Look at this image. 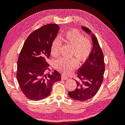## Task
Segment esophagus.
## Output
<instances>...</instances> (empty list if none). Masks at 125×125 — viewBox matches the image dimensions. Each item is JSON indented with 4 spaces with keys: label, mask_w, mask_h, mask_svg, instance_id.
<instances>
[{
    "label": "esophagus",
    "mask_w": 125,
    "mask_h": 125,
    "mask_svg": "<svg viewBox=\"0 0 125 125\" xmlns=\"http://www.w3.org/2000/svg\"><path fill=\"white\" fill-rule=\"evenodd\" d=\"M62 79H63V80H67L68 79V78L67 75H63V74L62 75Z\"/></svg>",
    "instance_id": "esophagus-1"
}]
</instances>
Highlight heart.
<instances>
[{
	"label": "heart",
	"instance_id": "1",
	"mask_svg": "<svg viewBox=\"0 0 125 125\" xmlns=\"http://www.w3.org/2000/svg\"><path fill=\"white\" fill-rule=\"evenodd\" d=\"M61 41L72 47V55L75 56L79 60L85 59L91 51L92 45L90 40L84 38V36L77 30L73 29L67 31ZM61 45V42L58 39L56 38L52 42L50 50L52 56L59 55ZM55 65L56 69L63 73L67 74L73 71L77 66L78 61L74 58H60L56 60Z\"/></svg>",
	"mask_w": 125,
	"mask_h": 125
}]
</instances>
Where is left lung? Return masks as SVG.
I'll return each instance as SVG.
<instances>
[{"mask_svg":"<svg viewBox=\"0 0 125 125\" xmlns=\"http://www.w3.org/2000/svg\"><path fill=\"white\" fill-rule=\"evenodd\" d=\"M82 29L91 34L93 48L88 58L78 70L77 88L68 92L69 96L75 100L87 101L93 97L99 91L103 80L105 63L103 52L95 35L85 26Z\"/></svg>","mask_w":125,"mask_h":125,"instance_id":"left-lung-1","label":"left lung"}]
</instances>
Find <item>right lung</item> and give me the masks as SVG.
Here are the masks:
<instances>
[{"label":"right lung","instance_id":"right-lung-1","mask_svg":"<svg viewBox=\"0 0 125 125\" xmlns=\"http://www.w3.org/2000/svg\"><path fill=\"white\" fill-rule=\"evenodd\" d=\"M59 26L48 24L36 30L25 40L17 62V79L22 92L28 99L39 101L51 94L54 83L61 75L54 70L46 74L51 55V46ZM50 73V72H48Z\"/></svg>","mask_w":125,"mask_h":125}]
</instances>
